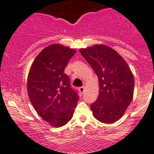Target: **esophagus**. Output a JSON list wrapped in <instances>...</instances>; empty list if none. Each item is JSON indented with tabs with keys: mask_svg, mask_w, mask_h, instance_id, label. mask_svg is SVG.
<instances>
[{
	"mask_svg": "<svg viewBox=\"0 0 154 154\" xmlns=\"http://www.w3.org/2000/svg\"><path fill=\"white\" fill-rule=\"evenodd\" d=\"M79 91H80L82 94L84 91H85V87H84V86L80 87V88H79Z\"/></svg>",
	"mask_w": 154,
	"mask_h": 154,
	"instance_id": "1",
	"label": "esophagus"
}]
</instances>
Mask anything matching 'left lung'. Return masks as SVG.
Masks as SVG:
<instances>
[{
    "label": "left lung",
    "mask_w": 154,
    "mask_h": 154,
    "mask_svg": "<svg viewBox=\"0 0 154 154\" xmlns=\"http://www.w3.org/2000/svg\"><path fill=\"white\" fill-rule=\"evenodd\" d=\"M80 53L98 77L100 94L91 105L93 116L103 123L119 120L132 101L134 77L125 60L103 44L80 48Z\"/></svg>",
    "instance_id": "left-lung-1"
}]
</instances>
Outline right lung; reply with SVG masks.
Returning <instances> with one entry per match:
<instances>
[{"mask_svg": "<svg viewBox=\"0 0 154 154\" xmlns=\"http://www.w3.org/2000/svg\"><path fill=\"white\" fill-rule=\"evenodd\" d=\"M75 53L63 45H50L39 53L29 72V98L39 116L52 127H62L71 120L78 102L69 76L64 74Z\"/></svg>", "mask_w": 154, "mask_h": 154, "instance_id": "obj_1", "label": "right lung"}]
</instances>
